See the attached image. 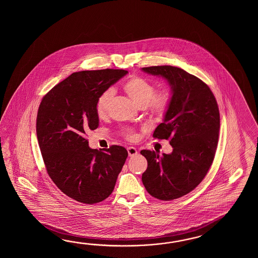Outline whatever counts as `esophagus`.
<instances>
[{
    "instance_id": "esophagus-1",
    "label": "esophagus",
    "mask_w": 258,
    "mask_h": 258,
    "mask_svg": "<svg viewBox=\"0 0 258 258\" xmlns=\"http://www.w3.org/2000/svg\"><path fill=\"white\" fill-rule=\"evenodd\" d=\"M127 151H128V155H129V157H134V156L137 155V149L135 148H133V147H130V148H127Z\"/></svg>"
}]
</instances>
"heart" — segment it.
<instances>
[{"label":"heart","mask_w":258,"mask_h":258,"mask_svg":"<svg viewBox=\"0 0 258 258\" xmlns=\"http://www.w3.org/2000/svg\"><path fill=\"white\" fill-rule=\"evenodd\" d=\"M122 88L138 107H146L152 115L161 117L170 107L171 101L170 91L168 89H162L155 93V86L144 77L129 78L123 84ZM113 97L114 90L112 88H109L99 95L96 102V111L99 118H104L108 115ZM126 136L131 140L137 138V135L130 130L126 131Z\"/></svg>","instance_id":"heart-1"}]
</instances>
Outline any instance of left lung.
Segmentation results:
<instances>
[{"label": "left lung", "mask_w": 258, "mask_h": 258, "mask_svg": "<svg viewBox=\"0 0 258 258\" xmlns=\"http://www.w3.org/2000/svg\"><path fill=\"white\" fill-rule=\"evenodd\" d=\"M142 71L163 77L171 88L170 107L153 137L170 140L172 152H140L148 160L144 186L154 198L170 201L192 191L212 165L219 140V107L209 86L181 68L150 66Z\"/></svg>", "instance_id": "left-lung-1"}]
</instances>
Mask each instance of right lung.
I'll return each mask as SVG.
<instances>
[{"instance_id": "right-lung-1", "label": "right lung", "mask_w": 258, "mask_h": 258, "mask_svg": "<svg viewBox=\"0 0 258 258\" xmlns=\"http://www.w3.org/2000/svg\"><path fill=\"white\" fill-rule=\"evenodd\" d=\"M128 72L104 69L73 73L43 97L37 116V137L50 179L80 203L109 198L128 152L121 146L103 151L88 147L86 134L99 127V95Z\"/></svg>"}]
</instances>
